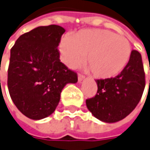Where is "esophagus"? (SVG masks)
I'll return each mask as SVG.
<instances>
[{
  "mask_svg": "<svg viewBox=\"0 0 150 150\" xmlns=\"http://www.w3.org/2000/svg\"><path fill=\"white\" fill-rule=\"evenodd\" d=\"M83 79H84V76H83V75H78V80H79V82L83 81Z\"/></svg>",
  "mask_w": 150,
  "mask_h": 150,
  "instance_id": "esophagus-1",
  "label": "esophagus"
}]
</instances>
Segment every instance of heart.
I'll list each match as a JSON object with an SVG mask.
<instances>
[{"label": "heart", "instance_id": "obj_1", "mask_svg": "<svg viewBox=\"0 0 150 150\" xmlns=\"http://www.w3.org/2000/svg\"><path fill=\"white\" fill-rule=\"evenodd\" d=\"M60 52L63 62L71 68L77 67L86 56L93 75L108 79L125 68L131 57V47L126 38L109 30L83 29L71 38L65 37L61 42Z\"/></svg>", "mask_w": 150, "mask_h": 150}]
</instances>
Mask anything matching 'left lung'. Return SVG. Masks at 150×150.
Returning <instances> with one entry per match:
<instances>
[{"instance_id": "1", "label": "left lung", "mask_w": 150, "mask_h": 150, "mask_svg": "<svg viewBox=\"0 0 150 150\" xmlns=\"http://www.w3.org/2000/svg\"><path fill=\"white\" fill-rule=\"evenodd\" d=\"M95 96L86 100L88 111L106 123L121 121L139 103L145 87L141 55L133 50L125 68L114 78L96 79Z\"/></svg>"}]
</instances>
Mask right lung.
Returning <instances> with one entry per match:
<instances>
[{"label":"right lung","mask_w":150,"mask_h":150,"mask_svg":"<svg viewBox=\"0 0 150 150\" xmlns=\"http://www.w3.org/2000/svg\"><path fill=\"white\" fill-rule=\"evenodd\" d=\"M65 32L59 25L39 26L21 35L11 50L9 93L16 108L32 120L53 113L63 88L78 81L76 73L59 58L57 47Z\"/></svg>","instance_id":"obj_1"}]
</instances>
